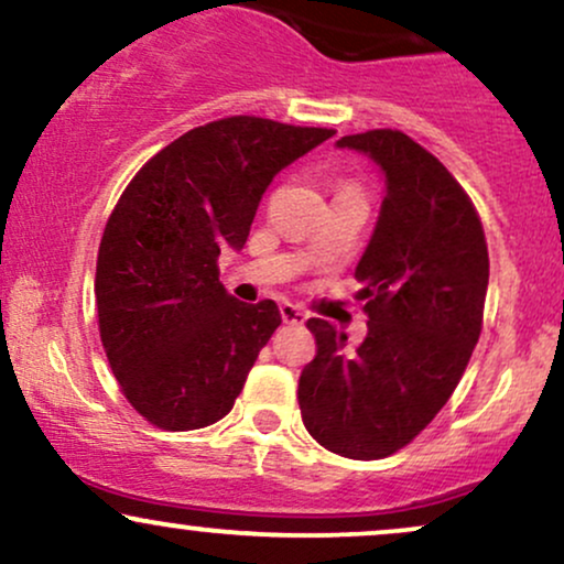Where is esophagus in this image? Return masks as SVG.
I'll return each instance as SVG.
<instances>
[{
	"mask_svg": "<svg viewBox=\"0 0 564 564\" xmlns=\"http://www.w3.org/2000/svg\"><path fill=\"white\" fill-rule=\"evenodd\" d=\"M281 318H283V323H302L304 313H302V307H296V304L283 302L281 304Z\"/></svg>",
	"mask_w": 564,
	"mask_h": 564,
	"instance_id": "esophagus-1",
	"label": "esophagus"
}]
</instances>
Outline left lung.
Listing matches in <instances>:
<instances>
[{"instance_id": "obj_1", "label": "left lung", "mask_w": 564, "mask_h": 564, "mask_svg": "<svg viewBox=\"0 0 564 564\" xmlns=\"http://www.w3.org/2000/svg\"><path fill=\"white\" fill-rule=\"evenodd\" d=\"M384 174V200L355 278L368 334L347 347L310 318L318 352L300 377L302 422L323 448L384 458L411 443L456 390L480 339L488 243L464 187L398 129L336 140Z\"/></svg>"}]
</instances>
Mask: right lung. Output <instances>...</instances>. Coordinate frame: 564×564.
Segmentation results:
<instances>
[{
	"label": "right lung",
	"mask_w": 564,
	"mask_h": 564,
	"mask_svg": "<svg viewBox=\"0 0 564 564\" xmlns=\"http://www.w3.org/2000/svg\"><path fill=\"white\" fill-rule=\"evenodd\" d=\"M332 134L230 116L170 142L121 193L97 251V321L121 392L159 430L215 424L241 394L281 313L225 291L219 249H243L275 174Z\"/></svg>",
	"instance_id": "1"
}]
</instances>
